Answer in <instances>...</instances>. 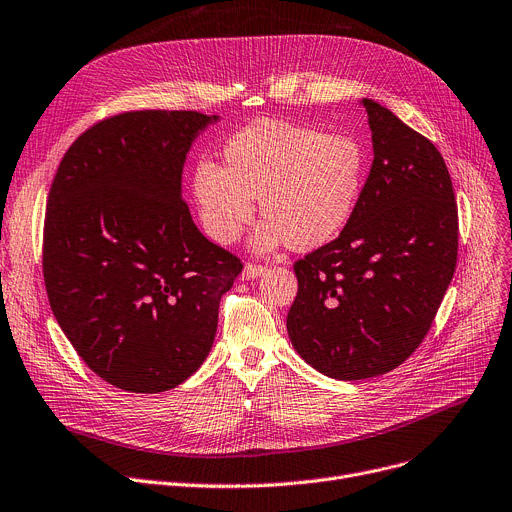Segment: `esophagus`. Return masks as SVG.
<instances>
[{
  "label": "esophagus",
  "mask_w": 512,
  "mask_h": 512,
  "mask_svg": "<svg viewBox=\"0 0 512 512\" xmlns=\"http://www.w3.org/2000/svg\"><path fill=\"white\" fill-rule=\"evenodd\" d=\"M265 265H257V263H245V269H243V276L247 278V280H253V278H259V276H263L265 274Z\"/></svg>",
  "instance_id": "1"
}]
</instances>
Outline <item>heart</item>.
Returning a JSON list of instances; mask_svg holds the SVG:
<instances>
[{"label":"heart","mask_w":512,"mask_h":512,"mask_svg":"<svg viewBox=\"0 0 512 512\" xmlns=\"http://www.w3.org/2000/svg\"><path fill=\"white\" fill-rule=\"evenodd\" d=\"M222 158L224 168L203 160L193 170L203 226L220 245L238 241L259 197L257 249H319L350 224L364 189V152L344 133L261 119L232 135Z\"/></svg>","instance_id":"heart-1"}]
</instances>
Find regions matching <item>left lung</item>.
I'll return each instance as SVG.
<instances>
[{
    "label": "left lung",
    "mask_w": 512,
    "mask_h": 512,
    "mask_svg": "<svg viewBox=\"0 0 512 512\" xmlns=\"http://www.w3.org/2000/svg\"><path fill=\"white\" fill-rule=\"evenodd\" d=\"M374 160L350 224L294 263L296 352L339 381L385 374L422 344L453 280L459 216L436 146L364 98Z\"/></svg>",
    "instance_id": "left-lung-1"
}]
</instances>
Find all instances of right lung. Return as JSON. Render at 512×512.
I'll list each match as a JSON object with an SVG mask.
<instances>
[{
    "label": "right lung",
    "instance_id": "add662e5",
    "mask_svg": "<svg viewBox=\"0 0 512 512\" xmlns=\"http://www.w3.org/2000/svg\"><path fill=\"white\" fill-rule=\"evenodd\" d=\"M216 115L125 111L88 127L53 177L43 278L86 366L131 393L181 385L210 354L218 306L243 261L203 236L185 156Z\"/></svg>",
    "mask_w": 512,
    "mask_h": 512
}]
</instances>
